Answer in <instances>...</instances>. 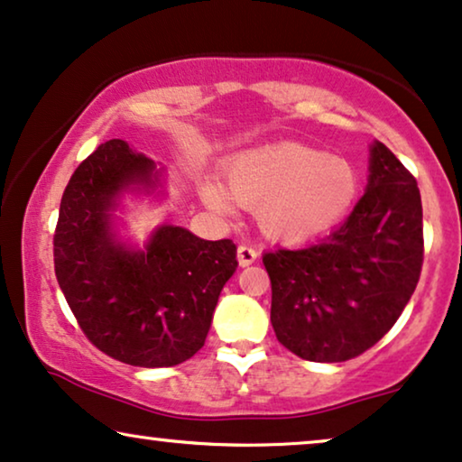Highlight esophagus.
<instances>
[{
    "label": "esophagus",
    "mask_w": 462,
    "mask_h": 462,
    "mask_svg": "<svg viewBox=\"0 0 462 462\" xmlns=\"http://www.w3.org/2000/svg\"><path fill=\"white\" fill-rule=\"evenodd\" d=\"M236 257H238V263L245 268V265H251L253 262H255L257 251L253 249V246H249V245H240L238 251H236Z\"/></svg>",
    "instance_id": "esophagus-1"
}]
</instances>
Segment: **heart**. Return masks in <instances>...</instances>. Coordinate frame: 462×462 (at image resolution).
Masks as SVG:
<instances>
[{
  "label": "heart",
  "mask_w": 462,
  "mask_h": 462,
  "mask_svg": "<svg viewBox=\"0 0 462 462\" xmlns=\"http://www.w3.org/2000/svg\"><path fill=\"white\" fill-rule=\"evenodd\" d=\"M199 190L219 213H230L234 203L257 211L270 238L308 243L335 230L352 213L362 180L352 161L299 142H278L232 159L226 186L207 175Z\"/></svg>",
  "instance_id": "heart-1"
}]
</instances>
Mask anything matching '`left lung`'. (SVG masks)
Listing matches in <instances>:
<instances>
[{
    "label": "left lung",
    "instance_id": "obj_1",
    "mask_svg": "<svg viewBox=\"0 0 462 462\" xmlns=\"http://www.w3.org/2000/svg\"><path fill=\"white\" fill-rule=\"evenodd\" d=\"M364 197L328 236L263 255L276 339L310 362H346L383 339L423 268V205L414 175L370 146Z\"/></svg>",
    "mask_w": 462,
    "mask_h": 462
}]
</instances>
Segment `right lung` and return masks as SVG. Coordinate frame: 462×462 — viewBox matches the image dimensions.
Returning a JSON list of instances; mask_svg holds the SVG:
<instances>
[{"mask_svg":"<svg viewBox=\"0 0 462 462\" xmlns=\"http://www.w3.org/2000/svg\"><path fill=\"white\" fill-rule=\"evenodd\" d=\"M157 180L151 159L108 140L70 175L54 232L56 278L81 330L110 358L144 368L175 366L205 346L238 265L232 240L180 226H161L144 251L116 243L110 211L119 194Z\"/></svg>","mask_w":462,"mask_h":462,"instance_id":"add662e5","label":"right lung"}]
</instances>
